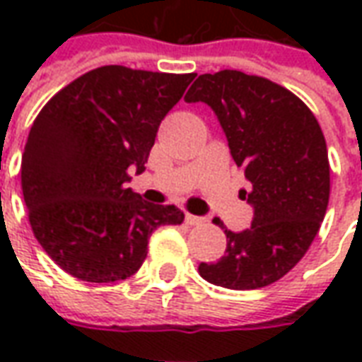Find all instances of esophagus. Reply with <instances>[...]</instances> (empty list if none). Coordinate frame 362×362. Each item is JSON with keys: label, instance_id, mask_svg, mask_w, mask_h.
<instances>
[{"label": "esophagus", "instance_id": "34e87169", "mask_svg": "<svg viewBox=\"0 0 362 362\" xmlns=\"http://www.w3.org/2000/svg\"><path fill=\"white\" fill-rule=\"evenodd\" d=\"M186 223H188V225H204L205 217H197V215H186Z\"/></svg>", "mask_w": 362, "mask_h": 362}]
</instances>
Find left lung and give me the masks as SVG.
Wrapping results in <instances>:
<instances>
[{
  "label": "left lung",
  "mask_w": 362,
  "mask_h": 362,
  "mask_svg": "<svg viewBox=\"0 0 362 362\" xmlns=\"http://www.w3.org/2000/svg\"><path fill=\"white\" fill-rule=\"evenodd\" d=\"M184 100L215 112L248 180L240 197L254 209L250 228H225V256L202 262L199 275L235 291L267 287L300 262L326 215L329 163L318 119L285 87L236 69L199 75Z\"/></svg>",
  "instance_id": "left-lung-1"
}]
</instances>
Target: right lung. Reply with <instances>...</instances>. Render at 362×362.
Listing matches in <instances>:
<instances>
[{
  "label": "right lung",
  "mask_w": 362,
  "mask_h": 362,
  "mask_svg": "<svg viewBox=\"0 0 362 362\" xmlns=\"http://www.w3.org/2000/svg\"><path fill=\"white\" fill-rule=\"evenodd\" d=\"M196 74L96 67L69 83L30 127L21 184L44 252L81 281L132 277L153 230L180 225L176 205L145 202L127 188L141 174L158 126Z\"/></svg>",
  "instance_id": "add662e5"
}]
</instances>
